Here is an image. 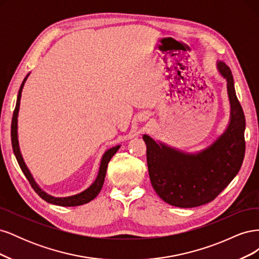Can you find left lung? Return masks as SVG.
I'll use <instances>...</instances> for the list:
<instances>
[{"instance_id": "left-lung-1", "label": "left lung", "mask_w": 259, "mask_h": 259, "mask_svg": "<svg viewBox=\"0 0 259 259\" xmlns=\"http://www.w3.org/2000/svg\"><path fill=\"white\" fill-rule=\"evenodd\" d=\"M217 69L227 81L230 119L213 144L191 153L143 136L151 185L159 197L173 206L197 207L213 201L237 176L244 159L245 116L230 68L217 61Z\"/></svg>"}]
</instances>
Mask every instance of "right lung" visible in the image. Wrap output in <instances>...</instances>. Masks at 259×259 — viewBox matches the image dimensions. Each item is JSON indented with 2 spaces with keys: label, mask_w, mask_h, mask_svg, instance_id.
Instances as JSON below:
<instances>
[{
  "label": "right lung",
  "mask_w": 259,
  "mask_h": 259,
  "mask_svg": "<svg viewBox=\"0 0 259 259\" xmlns=\"http://www.w3.org/2000/svg\"><path fill=\"white\" fill-rule=\"evenodd\" d=\"M29 74H27V76L25 77V80L22 81L20 89L18 91V96H17V103H16V107H15L14 110V114H13V119H12V130H11V136H12V146H13V150H14V154L16 156L17 162L19 164V166L22 170V173L25 174L26 178L28 179V182L30 183L31 187L33 188L34 191L40 195V197L46 201L51 203V204H55V205H59V206H77V205H83L85 203H89L90 201L95 199L98 193L100 192L101 188H103L104 182H105V177H106V173H107V167H108V163L109 161L111 160L112 156L115 154V152L120 149V145H117L115 147H112L110 149L104 153L103 158H101L100 161V165H99V170L97 177L88 189H85L84 191L77 193V194H73L70 195V197H53V195L46 193L44 190H42L40 186H38L35 180L32 176V174L30 173L29 168L27 167L25 161H23V158L20 152V148H19V142H18V112H19V106H20V98H21V92L23 89V85H25L27 79H28Z\"/></svg>",
  "instance_id": "add662e5"
}]
</instances>
